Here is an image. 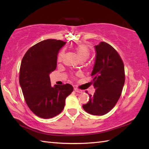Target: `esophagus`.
I'll use <instances>...</instances> for the list:
<instances>
[{"instance_id": "obj_1", "label": "esophagus", "mask_w": 149, "mask_h": 149, "mask_svg": "<svg viewBox=\"0 0 149 149\" xmlns=\"http://www.w3.org/2000/svg\"><path fill=\"white\" fill-rule=\"evenodd\" d=\"M74 91H75V92H77V93H82V92H83V91L81 90H79L78 88H74Z\"/></svg>"}]
</instances>
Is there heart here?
Listing matches in <instances>:
<instances>
[{
    "label": "heart",
    "instance_id": "obj_1",
    "mask_svg": "<svg viewBox=\"0 0 149 149\" xmlns=\"http://www.w3.org/2000/svg\"><path fill=\"white\" fill-rule=\"evenodd\" d=\"M75 49L77 51L79 56L81 59H86V60L90 56V50L86 45H78L77 46H75ZM63 55H64V53H63V52H61L59 53L58 58V59L59 61H61L63 59Z\"/></svg>",
    "mask_w": 149,
    "mask_h": 149
}]
</instances>
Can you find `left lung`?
I'll use <instances>...</instances> for the list:
<instances>
[{
    "label": "left lung",
    "mask_w": 149,
    "mask_h": 149,
    "mask_svg": "<svg viewBox=\"0 0 149 149\" xmlns=\"http://www.w3.org/2000/svg\"><path fill=\"white\" fill-rule=\"evenodd\" d=\"M95 59L91 76L95 92L83 107L93 115H104L111 110L121 95L125 83L124 65L116 50L106 42L94 47Z\"/></svg>",
    "instance_id": "obj_1"
}]
</instances>
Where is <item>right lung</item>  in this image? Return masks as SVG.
Here are the masks:
<instances>
[{"label": "right lung", "instance_id": "obj_1", "mask_svg": "<svg viewBox=\"0 0 149 149\" xmlns=\"http://www.w3.org/2000/svg\"><path fill=\"white\" fill-rule=\"evenodd\" d=\"M66 43L48 39L27 50L22 60L19 83L28 107L38 116L50 118L59 115L74 88L71 84L51 86L49 75L55 70L59 50Z\"/></svg>", "mask_w": 149, "mask_h": 149}]
</instances>
